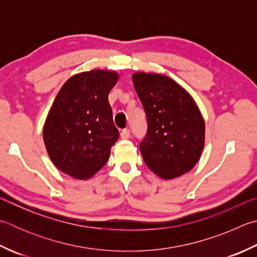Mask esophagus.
Instances as JSON below:
<instances>
[{
	"label": "esophagus",
	"mask_w": 257,
	"mask_h": 257,
	"mask_svg": "<svg viewBox=\"0 0 257 257\" xmlns=\"http://www.w3.org/2000/svg\"><path fill=\"white\" fill-rule=\"evenodd\" d=\"M120 136L122 139H128L130 137V130L129 129H123L122 132H121Z\"/></svg>",
	"instance_id": "34e87169"
}]
</instances>
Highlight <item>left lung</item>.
<instances>
[{
    "label": "left lung",
    "mask_w": 257,
    "mask_h": 257,
    "mask_svg": "<svg viewBox=\"0 0 257 257\" xmlns=\"http://www.w3.org/2000/svg\"><path fill=\"white\" fill-rule=\"evenodd\" d=\"M133 82L147 118V134L141 142L146 165L162 179L188 173L204 146V120L188 92L172 78L135 73Z\"/></svg>",
    "instance_id": "left-lung-1"
}]
</instances>
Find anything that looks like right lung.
Returning <instances> with one entry per match:
<instances>
[{
  "mask_svg": "<svg viewBox=\"0 0 257 257\" xmlns=\"http://www.w3.org/2000/svg\"><path fill=\"white\" fill-rule=\"evenodd\" d=\"M115 72L93 69L65 82L44 125V143L51 162L64 173L87 180L105 165L119 139L108 95Z\"/></svg>",
  "mask_w": 257,
  "mask_h": 257,
  "instance_id": "add662e5",
  "label": "right lung"
}]
</instances>
